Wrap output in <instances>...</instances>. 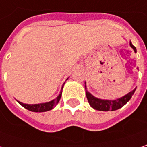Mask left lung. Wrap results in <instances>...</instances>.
Returning <instances> with one entry per match:
<instances>
[{
  "instance_id": "1",
  "label": "left lung",
  "mask_w": 147,
  "mask_h": 147,
  "mask_svg": "<svg viewBox=\"0 0 147 147\" xmlns=\"http://www.w3.org/2000/svg\"><path fill=\"white\" fill-rule=\"evenodd\" d=\"M130 46L134 50V52L137 53V49L132 45L131 42H130ZM135 90H136V89H134L132 91L127 94L124 96H123L119 99H114V100L98 99V98L93 96L92 94L88 92L87 90H86V97H87L89 104L90 105L93 109H94L96 110H99V111H114V110H117L118 109L122 108L123 106H124L131 99V96L133 95Z\"/></svg>"
}]
</instances>
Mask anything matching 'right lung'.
I'll use <instances>...</instances> for the list:
<instances>
[{
    "mask_svg": "<svg viewBox=\"0 0 147 147\" xmlns=\"http://www.w3.org/2000/svg\"><path fill=\"white\" fill-rule=\"evenodd\" d=\"M63 88V86H62ZM61 91L60 94L55 99H53L52 101H49L47 103H42V104H37V105H27V104H23L21 102L18 101L20 105L25 108L26 109H28L29 111L32 112H46L48 110H51L54 108L55 106L57 105L59 102V100L61 99Z\"/></svg>",
    "mask_w": 147,
    "mask_h": 147,
    "instance_id": "add662e5",
    "label": "right lung"
}]
</instances>
